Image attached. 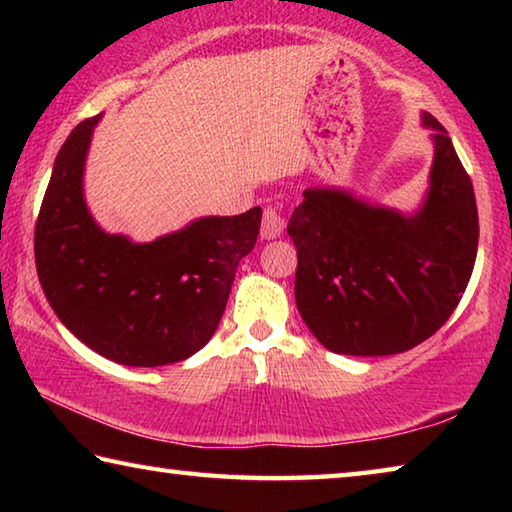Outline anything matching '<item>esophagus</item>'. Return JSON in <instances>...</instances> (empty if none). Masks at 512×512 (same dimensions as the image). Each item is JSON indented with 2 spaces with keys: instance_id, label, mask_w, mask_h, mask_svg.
Masks as SVG:
<instances>
[{
  "instance_id": "1",
  "label": "esophagus",
  "mask_w": 512,
  "mask_h": 512,
  "mask_svg": "<svg viewBox=\"0 0 512 512\" xmlns=\"http://www.w3.org/2000/svg\"><path fill=\"white\" fill-rule=\"evenodd\" d=\"M282 230H284V216L280 214L277 207L266 205L262 214V239L280 237Z\"/></svg>"
}]
</instances>
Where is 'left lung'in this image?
Segmentation results:
<instances>
[{"label":"left lung","mask_w":512,"mask_h":512,"mask_svg":"<svg viewBox=\"0 0 512 512\" xmlns=\"http://www.w3.org/2000/svg\"><path fill=\"white\" fill-rule=\"evenodd\" d=\"M433 128L431 187L402 216L334 189H307L289 219L298 250L296 305L327 350L384 357L415 348L454 314L470 282L479 214L452 140Z\"/></svg>","instance_id":"obj_1"}]
</instances>
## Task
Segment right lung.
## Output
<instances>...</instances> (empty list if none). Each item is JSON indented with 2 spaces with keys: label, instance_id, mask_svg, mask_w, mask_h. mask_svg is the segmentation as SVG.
<instances>
[{
  "label": "right lung",
  "instance_id": "right-lung-1",
  "mask_svg": "<svg viewBox=\"0 0 512 512\" xmlns=\"http://www.w3.org/2000/svg\"><path fill=\"white\" fill-rule=\"evenodd\" d=\"M101 115L81 121L56 155L36 221L42 291L69 332L124 366L192 357L212 339L262 210L205 216L151 244L106 235L83 201V164Z\"/></svg>",
  "mask_w": 512,
  "mask_h": 512
}]
</instances>
